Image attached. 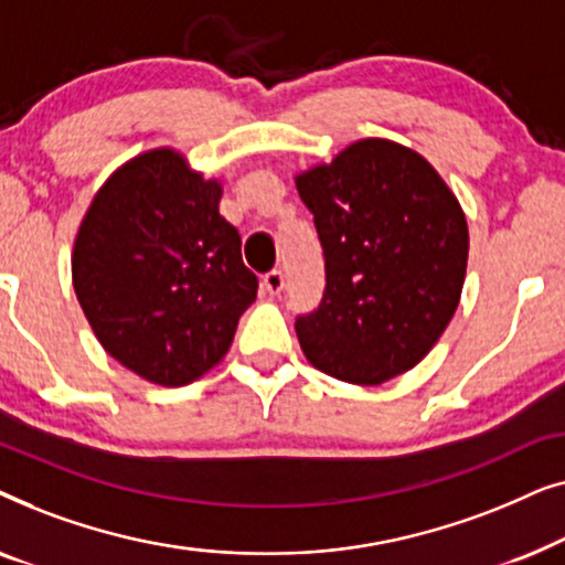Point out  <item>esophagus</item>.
Instances as JSON below:
<instances>
[{
  "mask_svg": "<svg viewBox=\"0 0 565 565\" xmlns=\"http://www.w3.org/2000/svg\"><path fill=\"white\" fill-rule=\"evenodd\" d=\"M262 288H265L269 296H280L285 288V275L280 269H269V273L262 277Z\"/></svg>",
  "mask_w": 565,
  "mask_h": 565,
  "instance_id": "obj_1",
  "label": "esophagus"
}]
</instances>
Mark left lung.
Masks as SVG:
<instances>
[{"mask_svg":"<svg viewBox=\"0 0 565 565\" xmlns=\"http://www.w3.org/2000/svg\"><path fill=\"white\" fill-rule=\"evenodd\" d=\"M323 249L327 288L298 316L300 350L321 373L381 385L427 358L460 303L468 223L435 167L365 138L296 177Z\"/></svg>","mask_w":565,"mask_h":565,"instance_id":"obj_1","label":"left lung"}]
</instances>
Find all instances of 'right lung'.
<instances>
[{
  "label": "right lung",
  "instance_id": "right-lung-1",
  "mask_svg": "<svg viewBox=\"0 0 565 565\" xmlns=\"http://www.w3.org/2000/svg\"><path fill=\"white\" fill-rule=\"evenodd\" d=\"M218 203V182L153 149L110 174L76 234L82 311L107 354L149 383L188 385L218 365L257 298Z\"/></svg>",
  "mask_w": 565,
  "mask_h": 565
}]
</instances>
